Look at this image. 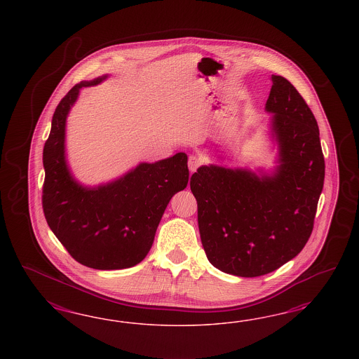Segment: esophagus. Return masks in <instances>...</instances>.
Returning <instances> with one entry per match:
<instances>
[{"mask_svg":"<svg viewBox=\"0 0 359 359\" xmlns=\"http://www.w3.org/2000/svg\"><path fill=\"white\" fill-rule=\"evenodd\" d=\"M200 164H201V159L197 155H191L189 156V159H188V168H189L191 172H195Z\"/></svg>","mask_w":359,"mask_h":359,"instance_id":"34e87169","label":"esophagus"}]
</instances>
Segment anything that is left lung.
<instances>
[{
  "label": "left lung",
  "instance_id": "left-lung-1",
  "mask_svg": "<svg viewBox=\"0 0 359 359\" xmlns=\"http://www.w3.org/2000/svg\"><path fill=\"white\" fill-rule=\"evenodd\" d=\"M266 111L276 144L271 171L201 165L191 177L201 243L219 271L255 278L303 250L313 230L325 162L312 110L296 88L272 75Z\"/></svg>",
  "mask_w": 359,
  "mask_h": 359
}]
</instances>
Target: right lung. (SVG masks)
<instances>
[{"mask_svg":"<svg viewBox=\"0 0 359 359\" xmlns=\"http://www.w3.org/2000/svg\"><path fill=\"white\" fill-rule=\"evenodd\" d=\"M107 79L79 83L55 109L44 143L42 203L48 226L75 261L96 270H121L144 259L170 200L188 184L189 171L187 154L177 152L140 163L105 184L77 182L65 158L67 117L81 88Z\"/></svg>","mask_w":359,"mask_h":359,"instance_id":"right-lung-1","label":"right lung"}]
</instances>
